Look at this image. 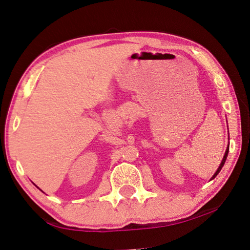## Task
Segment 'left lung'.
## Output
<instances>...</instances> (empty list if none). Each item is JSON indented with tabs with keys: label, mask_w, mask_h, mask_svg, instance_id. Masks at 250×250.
Masks as SVG:
<instances>
[{
	"label": "left lung",
	"mask_w": 250,
	"mask_h": 250,
	"mask_svg": "<svg viewBox=\"0 0 250 250\" xmlns=\"http://www.w3.org/2000/svg\"><path fill=\"white\" fill-rule=\"evenodd\" d=\"M228 152H229V144H228V148H227V150H226V152H225V156H223V158H222V161H221V164H220V166H219V168L217 169V172L214 173V175L213 176L211 177V180H213V178L217 176V175L220 173V170H221V168L223 167V165H225V163H226V159H227V157H228Z\"/></svg>",
	"instance_id": "8db88e82"
}]
</instances>
